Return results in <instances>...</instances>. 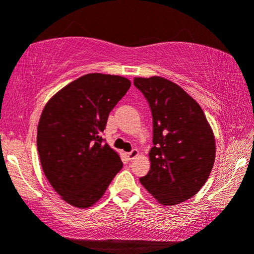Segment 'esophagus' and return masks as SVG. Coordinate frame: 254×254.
Returning <instances> with one entry per match:
<instances>
[{"label": "esophagus", "mask_w": 254, "mask_h": 254, "mask_svg": "<svg viewBox=\"0 0 254 254\" xmlns=\"http://www.w3.org/2000/svg\"><path fill=\"white\" fill-rule=\"evenodd\" d=\"M138 155V150H136V149H134V150H131L130 152H128L127 153V158H128V160H134L136 157H137Z\"/></svg>", "instance_id": "esophagus-1"}]
</instances>
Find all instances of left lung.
<instances>
[{
	"label": "left lung",
	"instance_id": "obj_1",
	"mask_svg": "<svg viewBox=\"0 0 254 254\" xmlns=\"http://www.w3.org/2000/svg\"><path fill=\"white\" fill-rule=\"evenodd\" d=\"M153 118L150 171L140 184L160 204L173 206L205 184L216 159L212 128L200 105L179 85L163 77H135Z\"/></svg>",
	"mask_w": 254,
	"mask_h": 254
}]
</instances>
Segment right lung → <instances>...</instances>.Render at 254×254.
Here are the masks:
<instances>
[{
  "label": "right lung",
  "mask_w": 254,
  "mask_h": 254,
  "mask_svg": "<svg viewBox=\"0 0 254 254\" xmlns=\"http://www.w3.org/2000/svg\"><path fill=\"white\" fill-rule=\"evenodd\" d=\"M130 87L122 76L87 73L56 93L43 109L37 150L44 175L64 201L86 209L101 200L122 170L118 152L101 132Z\"/></svg>",
  "instance_id": "right-lung-1"
}]
</instances>
